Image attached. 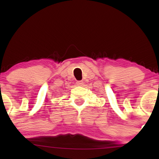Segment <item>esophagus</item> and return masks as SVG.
<instances>
[{
	"label": "esophagus",
	"instance_id": "1",
	"mask_svg": "<svg viewBox=\"0 0 159 159\" xmlns=\"http://www.w3.org/2000/svg\"><path fill=\"white\" fill-rule=\"evenodd\" d=\"M76 84H77L78 86H82L84 84V82L82 81H78L77 82H76Z\"/></svg>",
	"mask_w": 159,
	"mask_h": 159
}]
</instances>
